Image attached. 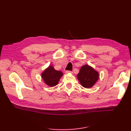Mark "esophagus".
<instances>
[{
  "label": "esophagus",
  "mask_w": 131,
  "mask_h": 131,
  "mask_svg": "<svg viewBox=\"0 0 131 131\" xmlns=\"http://www.w3.org/2000/svg\"><path fill=\"white\" fill-rule=\"evenodd\" d=\"M65 72H66V73H67V74H69V73L72 74V73H73L72 71H66Z\"/></svg>",
  "instance_id": "obj_1"
}]
</instances>
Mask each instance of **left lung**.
<instances>
[{"instance_id": "obj_1", "label": "left lung", "mask_w": 131, "mask_h": 131, "mask_svg": "<svg viewBox=\"0 0 131 131\" xmlns=\"http://www.w3.org/2000/svg\"><path fill=\"white\" fill-rule=\"evenodd\" d=\"M99 73L88 65L82 66L77 75V78L82 86L90 88L99 79Z\"/></svg>"}]
</instances>
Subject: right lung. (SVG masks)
<instances>
[{
  "instance_id": "obj_1",
  "label": "right lung",
  "mask_w": 131,
  "mask_h": 131,
  "mask_svg": "<svg viewBox=\"0 0 131 131\" xmlns=\"http://www.w3.org/2000/svg\"><path fill=\"white\" fill-rule=\"evenodd\" d=\"M63 75V73L61 71L54 70L53 66H49L41 74V77L47 85L53 87L58 84Z\"/></svg>"
}]
</instances>
